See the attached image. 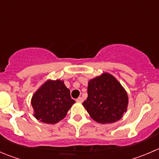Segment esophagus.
<instances>
[{
  "mask_svg": "<svg viewBox=\"0 0 159 159\" xmlns=\"http://www.w3.org/2000/svg\"><path fill=\"white\" fill-rule=\"evenodd\" d=\"M77 102H83V101H84V99H83V98H81V97H79V98H77Z\"/></svg>",
  "mask_w": 159,
  "mask_h": 159,
  "instance_id": "34e87169",
  "label": "esophagus"
}]
</instances>
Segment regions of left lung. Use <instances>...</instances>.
<instances>
[{
  "label": "left lung",
  "instance_id": "obj_1",
  "mask_svg": "<svg viewBox=\"0 0 159 159\" xmlns=\"http://www.w3.org/2000/svg\"><path fill=\"white\" fill-rule=\"evenodd\" d=\"M128 102L127 93L120 83L110 74L104 73L89 81L88 98L83 105L94 121L106 124L122 117Z\"/></svg>",
  "mask_w": 159,
  "mask_h": 159
}]
</instances>
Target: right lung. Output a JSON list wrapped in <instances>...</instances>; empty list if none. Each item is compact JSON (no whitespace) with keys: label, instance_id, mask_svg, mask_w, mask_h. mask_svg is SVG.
Wrapping results in <instances>:
<instances>
[{"label":"right lung","instance_id":"add662e5","mask_svg":"<svg viewBox=\"0 0 159 159\" xmlns=\"http://www.w3.org/2000/svg\"><path fill=\"white\" fill-rule=\"evenodd\" d=\"M75 102L70 98V90L60 80L48 81L31 99L34 117L47 124H55L63 119Z\"/></svg>","mask_w":159,"mask_h":159}]
</instances>
